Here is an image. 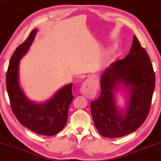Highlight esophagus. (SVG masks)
<instances>
[{"label":"esophagus","instance_id":"esophagus-1","mask_svg":"<svg viewBox=\"0 0 161 161\" xmlns=\"http://www.w3.org/2000/svg\"><path fill=\"white\" fill-rule=\"evenodd\" d=\"M95 89L92 85H91L89 81H84L83 84L81 85L80 92L86 96L87 98H92L95 94Z\"/></svg>","mask_w":161,"mask_h":161}]
</instances>
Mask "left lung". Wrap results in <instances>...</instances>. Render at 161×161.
<instances>
[{
    "instance_id": "8db88e82",
    "label": "left lung",
    "mask_w": 161,
    "mask_h": 161,
    "mask_svg": "<svg viewBox=\"0 0 161 161\" xmlns=\"http://www.w3.org/2000/svg\"><path fill=\"white\" fill-rule=\"evenodd\" d=\"M155 74L149 57L135 36L125 58L111 64L100 76L102 92L90 104L96 128L105 137L116 138L137 130L150 110L155 88ZM124 89L126 107L117 105L115 93Z\"/></svg>"
}]
</instances>
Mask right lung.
<instances>
[{
	"label": "right lung",
	"instance_id": "obj_1",
	"mask_svg": "<svg viewBox=\"0 0 161 161\" xmlns=\"http://www.w3.org/2000/svg\"><path fill=\"white\" fill-rule=\"evenodd\" d=\"M37 31V29L32 30L26 40L13 53L6 75V87L12 110L19 123L37 134L53 136L61 131L67 122L69 107L74 99L72 83L63 86L43 103L34 102L27 97L19 84V64Z\"/></svg>",
	"mask_w": 161,
	"mask_h": 161
}]
</instances>
